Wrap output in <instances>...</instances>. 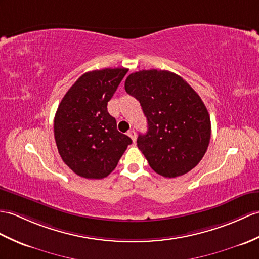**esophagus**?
<instances>
[{"label":"esophagus","mask_w":259,"mask_h":259,"mask_svg":"<svg viewBox=\"0 0 259 259\" xmlns=\"http://www.w3.org/2000/svg\"><path fill=\"white\" fill-rule=\"evenodd\" d=\"M128 136L131 138L132 141L136 142V139H137V134H136V131H135V130H130V131H128Z\"/></svg>","instance_id":"esophagus-1"}]
</instances>
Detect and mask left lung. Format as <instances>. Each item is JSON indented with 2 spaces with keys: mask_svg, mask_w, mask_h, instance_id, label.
Instances as JSON below:
<instances>
[{
  "mask_svg": "<svg viewBox=\"0 0 259 259\" xmlns=\"http://www.w3.org/2000/svg\"><path fill=\"white\" fill-rule=\"evenodd\" d=\"M124 89L147 117L148 131L137 146L151 169L177 178L195 167L211 139V119L195 90L179 75L158 69L130 74Z\"/></svg>",
  "mask_w": 259,
  "mask_h": 259,
  "instance_id": "8db88e82",
  "label": "left lung"
}]
</instances>
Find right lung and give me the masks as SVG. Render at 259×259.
Wrapping results in <instances>:
<instances>
[{
    "label": "right lung",
    "mask_w": 259,
    "mask_h": 259,
    "mask_svg": "<svg viewBox=\"0 0 259 259\" xmlns=\"http://www.w3.org/2000/svg\"><path fill=\"white\" fill-rule=\"evenodd\" d=\"M128 73L105 68L83 74L59 104L54 136L65 164L85 179H104L116 169L132 140L117 130L108 101Z\"/></svg>",
    "instance_id": "1"
}]
</instances>
